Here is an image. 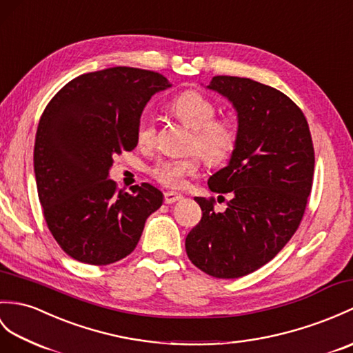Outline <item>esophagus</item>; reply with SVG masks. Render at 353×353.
Instances as JSON below:
<instances>
[{
    "label": "esophagus",
    "instance_id": "34e87169",
    "mask_svg": "<svg viewBox=\"0 0 353 353\" xmlns=\"http://www.w3.org/2000/svg\"><path fill=\"white\" fill-rule=\"evenodd\" d=\"M179 200H182V194L173 192V191H168V192L163 194V201H165L167 204H173V203H176Z\"/></svg>",
    "mask_w": 353,
    "mask_h": 353
}]
</instances>
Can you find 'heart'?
Instances as JSON below:
<instances>
[{
  "label": "heart",
  "instance_id": "obj_1",
  "mask_svg": "<svg viewBox=\"0 0 353 353\" xmlns=\"http://www.w3.org/2000/svg\"><path fill=\"white\" fill-rule=\"evenodd\" d=\"M171 112L192 130L191 149L199 152L209 163H223L230 158L237 143V126L230 119H216V105L199 92H185L170 105ZM154 138V123L149 116L139 119L137 139L150 145ZM200 168L196 153L183 158L161 159L150 170L152 176L167 188H180L186 177L195 176Z\"/></svg>",
  "mask_w": 353,
  "mask_h": 353
}]
</instances>
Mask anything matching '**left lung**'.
I'll list each match as a JSON object with an SVG mask.
<instances>
[{
    "instance_id": "8db88e82",
    "label": "left lung",
    "mask_w": 353,
    "mask_h": 353,
    "mask_svg": "<svg viewBox=\"0 0 353 353\" xmlns=\"http://www.w3.org/2000/svg\"><path fill=\"white\" fill-rule=\"evenodd\" d=\"M206 88L233 105L237 143L228 163L208 180L230 194L224 212L196 196L203 216L186 236L192 263L215 278H239L272 260L298 230L314 174L304 114L290 97L250 78L214 77Z\"/></svg>"
}]
</instances>
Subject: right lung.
<instances>
[{
    "label": "right lung",
    "mask_w": 353,
    "mask_h": 353,
    "mask_svg": "<svg viewBox=\"0 0 353 353\" xmlns=\"http://www.w3.org/2000/svg\"><path fill=\"white\" fill-rule=\"evenodd\" d=\"M157 72L110 68L65 84L40 117L34 174L49 232L72 259L110 265L129 256L163 195L143 183L117 191L114 157L134 150L150 97L170 88Z\"/></svg>",
    "instance_id": "obj_1"
}]
</instances>
